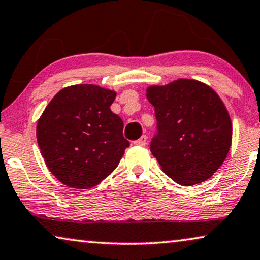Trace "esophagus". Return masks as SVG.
Masks as SVG:
<instances>
[{
    "label": "esophagus",
    "instance_id": "obj_1",
    "mask_svg": "<svg viewBox=\"0 0 260 260\" xmlns=\"http://www.w3.org/2000/svg\"><path fill=\"white\" fill-rule=\"evenodd\" d=\"M146 144H147V137H146V135H142V137L139 138L138 140L134 141V145L137 146H146Z\"/></svg>",
    "mask_w": 260,
    "mask_h": 260
}]
</instances>
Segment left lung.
I'll return each instance as SVG.
<instances>
[{
  "label": "left lung",
  "instance_id": "obj_1",
  "mask_svg": "<svg viewBox=\"0 0 260 260\" xmlns=\"http://www.w3.org/2000/svg\"><path fill=\"white\" fill-rule=\"evenodd\" d=\"M146 95L156 119L149 148L162 171L182 186L211 178L232 141L231 119L218 94L203 82L180 79L149 87Z\"/></svg>",
  "mask_w": 260,
  "mask_h": 260
}]
</instances>
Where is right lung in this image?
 <instances>
[{
    "instance_id": "add662e5",
    "label": "right lung",
    "mask_w": 260,
    "mask_h": 260,
    "mask_svg": "<svg viewBox=\"0 0 260 260\" xmlns=\"http://www.w3.org/2000/svg\"><path fill=\"white\" fill-rule=\"evenodd\" d=\"M116 93L95 85L61 89L39 119L36 137L41 154L57 180L87 189L108 177L129 141L123 122L111 111Z\"/></svg>"
}]
</instances>
